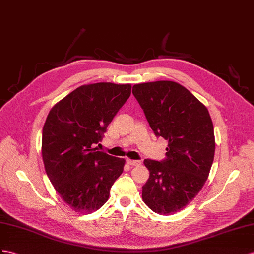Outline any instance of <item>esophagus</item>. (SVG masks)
Listing matches in <instances>:
<instances>
[{
    "label": "esophagus",
    "mask_w": 254,
    "mask_h": 254,
    "mask_svg": "<svg viewBox=\"0 0 254 254\" xmlns=\"http://www.w3.org/2000/svg\"><path fill=\"white\" fill-rule=\"evenodd\" d=\"M127 163H128L129 165H132V166H138V165H140V164H141V162H140V161H138V160H131V159H127Z\"/></svg>",
    "instance_id": "obj_1"
}]
</instances>
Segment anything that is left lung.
Listing matches in <instances>:
<instances>
[{"label":"left lung","mask_w":254,"mask_h":254,"mask_svg":"<svg viewBox=\"0 0 254 254\" xmlns=\"http://www.w3.org/2000/svg\"><path fill=\"white\" fill-rule=\"evenodd\" d=\"M132 92L155 136L168 141L164 160L144 161L150 175L142 200L154 212L172 214L196 196L209 175L216 148L210 115L174 81L135 84Z\"/></svg>","instance_id":"1"}]
</instances>
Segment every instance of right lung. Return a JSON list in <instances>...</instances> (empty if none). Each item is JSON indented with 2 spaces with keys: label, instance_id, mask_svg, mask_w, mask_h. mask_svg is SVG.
Wrapping results in <instances>:
<instances>
[{
  "label": "right lung",
  "instance_id": "1",
  "mask_svg": "<svg viewBox=\"0 0 254 254\" xmlns=\"http://www.w3.org/2000/svg\"><path fill=\"white\" fill-rule=\"evenodd\" d=\"M131 84L99 82L74 90L51 108L43 127L47 176L76 212L101 208L123 172L125 159L99 151L107 127L131 95Z\"/></svg>",
  "mask_w": 254,
  "mask_h": 254
}]
</instances>
